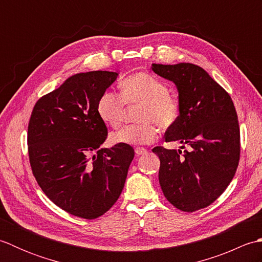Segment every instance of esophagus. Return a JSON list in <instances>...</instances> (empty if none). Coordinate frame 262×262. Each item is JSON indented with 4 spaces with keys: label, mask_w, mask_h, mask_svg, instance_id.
Segmentation results:
<instances>
[{
    "label": "esophagus",
    "mask_w": 262,
    "mask_h": 262,
    "mask_svg": "<svg viewBox=\"0 0 262 262\" xmlns=\"http://www.w3.org/2000/svg\"><path fill=\"white\" fill-rule=\"evenodd\" d=\"M135 153H136L137 155L146 154V153H147V149L144 148V147H136V148H135Z\"/></svg>",
    "instance_id": "esophagus-1"
}]
</instances>
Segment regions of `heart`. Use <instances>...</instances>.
Wrapping results in <instances>:
<instances>
[{
	"instance_id": "obj_1",
	"label": "heart",
	"mask_w": 262,
	"mask_h": 262,
	"mask_svg": "<svg viewBox=\"0 0 262 262\" xmlns=\"http://www.w3.org/2000/svg\"><path fill=\"white\" fill-rule=\"evenodd\" d=\"M141 103L137 120L141 122L121 127L113 133L110 141L116 144L140 145L149 144L158 137V126L166 130L173 127L181 115L180 100L169 92V86L145 72L132 74L120 84V94L104 92L100 97L97 111L110 127H118L124 119L126 104Z\"/></svg>"
}]
</instances>
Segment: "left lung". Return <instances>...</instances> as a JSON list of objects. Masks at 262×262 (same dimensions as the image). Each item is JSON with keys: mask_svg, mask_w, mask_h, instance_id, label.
Instances as JSON below:
<instances>
[{"mask_svg": "<svg viewBox=\"0 0 262 262\" xmlns=\"http://www.w3.org/2000/svg\"><path fill=\"white\" fill-rule=\"evenodd\" d=\"M152 70L179 91L181 115L165 142L186 148L152 149L161 161L159 181L176 208L192 213L213 204L235 174L241 152L237 114L230 94L199 66L152 64Z\"/></svg>", "mask_w": 262, "mask_h": 262, "instance_id": "8db88e82", "label": "left lung"}]
</instances>
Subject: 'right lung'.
I'll return each mask as SVG.
<instances>
[{"label": "right lung", "instance_id": "right-lung-1", "mask_svg": "<svg viewBox=\"0 0 262 262\" xmlns=\"http://www.w3.org/2000/svg\"><path fill=\"white\" fill-rule=\"evenodd\" d=\"M116 72L92 71L69 77L36 102L28 124V155L43 193L69 214L94 220L119 198L134 148L108 136L97 104Z\"/></svg>", "mask_w": 262, "mask_h": 262}]
</instances>
